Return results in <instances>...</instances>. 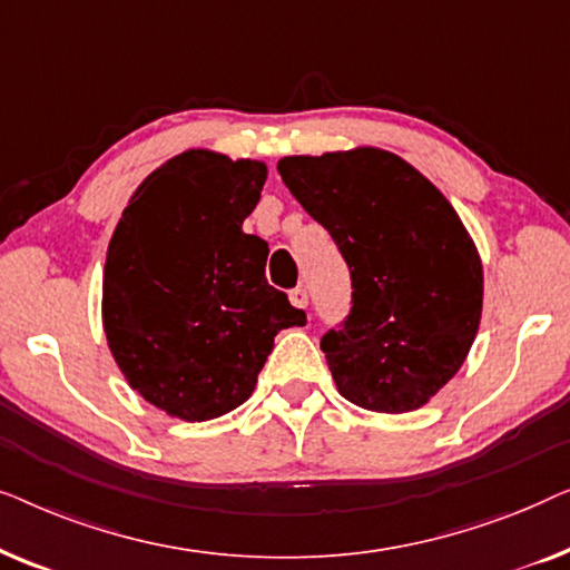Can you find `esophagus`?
<instances>
[{"label": "esophagus", "mask_w": 570, "mask_h": 570, "mask_svg": "<svg viewBox=\"0 0 570 570\" xmlns=\"http://www.w3.org/2000/svg\"><path fill=\"white\" fill-rule=\"evenodd\" d=\"M288 299H292L294 307L304 309V307H307V302H309V296H307V288H302V286L292 288V292H288Z\"/></svg>", "instance_id": "obj_1"}]
</instances>
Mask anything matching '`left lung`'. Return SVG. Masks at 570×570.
Wrapping results in <instances>:
<instances>
[{"mask_svg":"<svg viewBox=\"0 0 570 570\" xmlns=\"http://www.w3.org/2000/svg\"><path fill=\"white\" fill-rule=\"evenodd\" d=\"M278 173L351 271V312L320 341L338 392L376 413L426 405L468 358L483 266L434 183L384 149L284 157Z\"/></svg>","mask_w":570,"mask_h":570,"instance_id":"obj_1","label":"left lung"}]
</instances>
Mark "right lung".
Wrapping results in <instances>:
<instances>
[{"label":"right lung","mask_w":570,"mask_h":570,"mask_svg":"<svg viewBox=\"0 0 570 570\" xmlns=\"http://www.w3.org/2000/svg\"><path fill=\"white\" fill-rule=\"evenodd\" d=\"M266 165L190 149L136 188L110 237L102 327L139 395L212 421L253 395L278 331L307 315L266 282V239L243 222Z\"/></svg>","instance_id":"add662e5"}]
</instances>
